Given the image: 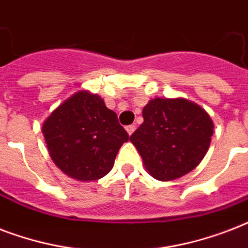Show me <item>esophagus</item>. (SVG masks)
I'll list each match as a JSON object with an SVG mask.
<instances>
[{"mask_svg": "<svg viewBox=\"0 0 248 248\" xmlns=\"http://www.w3.org/2000/svg\"><path fill=\"white\" fill-rule=\"evenodd\" d=\"M135 130H136L135 124H128V126H126V131L128 132V135H132Z\"/></svg>", "mask_w": 248, "mask_h": 248, "instance_id": "34e87169", "label": "esophagus"}]
</instances>
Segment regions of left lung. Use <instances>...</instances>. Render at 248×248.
Listing matches in <instances>:
<instances>
[{
	"label": "left lung",
	"mask_w": 248,
	"mask_h": 248,
	"mask_svg": "<svg viewBox=\"0 0 248 248\" xmlns=\"http://www.w3.org/2000/svg\"><path fill=\"white\" fill-rule=\"evenodd\" d=\"M143 118L130 141L155 179L175 180L200 165L214 134L212 120L200 105L155 97L144 107Z\"/></svg>",
	"instance_id": "1"
}]
</instances>
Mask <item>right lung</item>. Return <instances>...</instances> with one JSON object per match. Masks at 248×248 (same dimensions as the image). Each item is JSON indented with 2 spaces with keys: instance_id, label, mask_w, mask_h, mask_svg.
<instances>
[{
  "instance_id": "right-lung-1",
  "label": "right lung",
  "mask_w": 248,
  "mask_h": 248,
  "mask_svg": "<svg viewBox=\"0 0 248 248\" xmlns=\"http://www.w3.org/2000/svg\"><path fill=\"white\" fill-rule=\"evenodd\" d=\"M52 161L68 176L97 180L112 170L128 134L104 100L87 91L76 93L42 124Z\"/></svg>"
}]
</instances>
